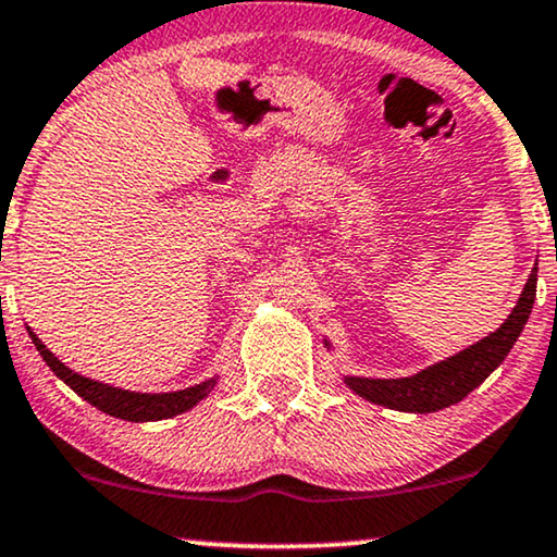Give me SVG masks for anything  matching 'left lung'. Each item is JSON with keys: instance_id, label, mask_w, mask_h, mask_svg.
Here are the masks:
<instances>
[{"instance_id": "left-lung-1", "label": "left lung", "mask_w": 557, "mask_h": 557, "mask_svg": "<svg viewBox=\"0 0 557 557\" xmlns=\"http://www.w3.org/2000/svg\"><path fill=\"white\" fill-rule=\"evenodd\" d=\"M535 292L537 271L532 269L528 284H524L520 299H517V307L497 332L479 339L476 345L461 349L459 355L431 364L418 375L398 380L345 377V383L357 395H362L364 400L393 410H406V413H433V410L454 406L499 368L517 337H520L524 324H528L532 304H535Z\"/></svg>"}]
</instances>
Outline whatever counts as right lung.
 Returning <instances> with one entry per match:
<instances>
[{"label":"right lung","mask_w":557,"mask_h":557,"mask_svg":"<svg viewBox=\"0 0 557 557\" xmlns=\"http://www.w3.org/2000/svg\"><path fill=\"white\" fill-rule=\"evenodd\" d=\"M29 337H33V345L37 347V352L42 355V360L48 362V368L55 372V375L63 380L65 385H71L83 400L90 403V406H96L98 410H103V413H109L113 418H124V421H134V423L162 421V418L180 416V413H185V410L195 408L197 403H200L205 395L215 387V380H208V383H200V385L187 387V391H177V393L121 391V387L96 383V380L83 377V375H78V372H73L71 368H65V364L60 362L40 339H37L35 332H29Z\"/></svg>","instance_id":"obj_1"}]
</instances>
